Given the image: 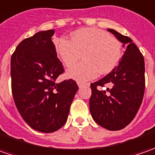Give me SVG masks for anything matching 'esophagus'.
Here are the masks:
<instances>
[{"mask_svg":"<svg viewBox=\"0 0 155 155\" xmlns=\"http://www.w3.org/2000/svg\"><path fill=\"white\" fill-rule=\"evenodd\" d=\"M78 87H79V88H82L83 86H84V85H88V84H83V83L78 82Z\"/></svg>","mask_w":155,"mask_h":155,"instance_id":"obj_1","label":"esophagus"}]
</instances>
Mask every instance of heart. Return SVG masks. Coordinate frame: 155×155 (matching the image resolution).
I'll use <instances>...</instances> for the list:
<instances>
[{
    "mask_svg": "<svg viewBox=\"0 0 155 155\" xmlns=\"http://www.w3.org/2000/svg\"><path fill=\"white\" fill-rule=\"evenodd\" d=\"M56 50L67 67L78 62L82 54L84 61L70 69L68 76L83 83L115 68L122 58V44L104 30L84 28L72 33L71 40L58 39Z\"/></svg>",
    "mask_w": 155,
    "mask_h": 155,
    "instance_id": "heart-1",
    "label": "heart"
}]
</instances>
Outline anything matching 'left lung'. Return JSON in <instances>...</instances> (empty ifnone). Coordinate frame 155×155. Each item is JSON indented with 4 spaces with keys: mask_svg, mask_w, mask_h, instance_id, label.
I'll use <instances>...</instances> for the list:
<instances>
[{
    "mask_svg": "<svg viewBox=\"0 0 155 155\" xmlns=\"http://www.w3.org/2000/svg\"><path fill=\"white\" fill-rule=\"evenodd\" d=\"M126 45L117 67L102 79L92 83L90 110L94 121L109 130H120L137 114L145 91L144 58L132 39L114 29H108ZM110 86L106 90L99 87Z\"/></svg>",
    "mask_w": 155,
    "mask_h": 155,
    "instance_id": "8db88e82",
    "label": "left lung"
}]
</instances>
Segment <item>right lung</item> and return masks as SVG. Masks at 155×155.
Masks as SVG:
<instances>
[{"mask_svg":"<svg viewBox=\"0 0 155 155\" xmlns=\"http://www.w3.org/2000/svg\"><path fill=\"white\" fill-rule=\"evenodd\" d=\"M54 30L41 31L23 39L11 57V86L17 110L24 121L42 133L65 124L78 90L72 79L56 83L64 72L51 37Z\"/></svg>","mask_w":155,"mask_h":155,"instance_id":"right-lung-1","label":"right lung"}]
</instances>
